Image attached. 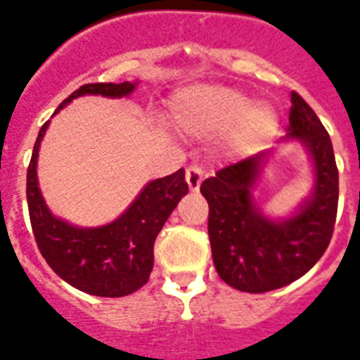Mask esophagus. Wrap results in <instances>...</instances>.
<instances>
[{
    "instance_id": "obj_1",
    "label": "esophagus",
    "mask_w": 360,
    "mask_h": 360,
    "mask_svg": "<svg viewBox=\"0 0 360 360\" xmlns=\"http://www.w3.org/2000/svg\"><path fill=\"white\" fill-rule=\"evenodd\" d=\"M186 182L190 186L191 191H199L202 182V169L197 165H191L190 169L186 170Z\"/></svg>"
}]
</instances>
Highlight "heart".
Masks as SVG:
<instances>
[{"label": "heart", "instance_id": "1", "mask_svg": "<svg viewBox=\"0 0 360 360\" xmlns=\"http://www.w3.org/2000/svg\"><path fill=\"white\" fill-rule=\"evenodd\" d=\"M170 121L188 136H214L229 131V142L252 146L277 129V113L237 89L201 85L184 89L170 102Z\"/></svg>", "mask_w": 360, "mask_h": 360}]
</instances>
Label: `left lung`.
<instances>
[{
	"instance_id": "left-lung-1",
	"label": "left lung",
	"mask_w": 360,
	"mask_h": 360,
	"mask_svg": "<svg viewBox=\"0 0 360 360\" xmlns=\"http://www.w3.org/2000/svg\"><path fill=\"white\" fill-rule=\"evenodd\" d=\"M286 139L307 148L315 169L309 199L285 220H271L252 199L269 151L228 165L201 184L209 202V237L220 279L243 292L262 294L309 271L332 239L338 212V167L328 132L298 93L290 94Z\"/></svg>"
}]
</instances>
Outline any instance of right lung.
<instances>
[{
    "instance_id": "obj_1",
    "label": "right lung",
    "mask_w": 360,
    "mask_h": 360,
    "mask_svg": "<svg viewBox=\"0 0 360 360\" xmlns=\"http://www.w3.org/2000/svg\"><path fill=\"white\" fill-rule=\"evenodd\" d=\"M134 87L136 83L131 81L89 83L70 94L56 112L83 94L121 98L129 96ZM47 127L49 121L39 129L26 174L30 221L39 252L60 279L81 292L102 298L136 292L150 279L155 237L188 193L186 172L180 169L174 174L146 184L117 220L100 228H75L47 209L37 186V153Z\"/></svg>"
}]
</instances>
